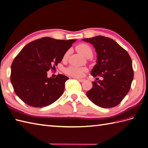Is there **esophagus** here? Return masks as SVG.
Listing matches in <instances>:
<instances>
[{
	"mask_svg": "<svg viewBox=\"0 0 148 148\" xmlns=\"http://www.w3.org/2000/svg\"><path fill=\"white\" fill-rule=\"evenodd\" d=\"M77 80H78V81H79L80 82H85V79H80V78H77Z\"/></svg>",
	"mask_w": 148,
	"mask_h": 148,
	"instance_id": "esophagus-1",
	"label": "esophagus"
}]
</instances>
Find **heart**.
I'll list each match as a JSON object with an SVG mask.
<instances>
[{
    "label": "heart",
    "mask_w": 148,
    "mask_h": 148,
    "mask_svg": "<svg viewBox=\"0 0 148 148\" xmlns=\"http://www.w3.org/2000/svg\"><path fill=\"white\" fill-rule=\"evenodd\" d=\"M76 49L77 51L81 53L83 56L90 58L93 56V50L92 48L88 45L86 44V43H81L77 46ZM70 55V50L64 53V59H66ZM88 71L87 68L85 67H77V66H70L66 68L64 70L65 73L67 74L69 76L76 77V78H80L84 75V73H86Z\"/></svg>",
    "instance_id": "1"
}]
</instances>
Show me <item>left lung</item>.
I'll list each match as a JSON object with an SVG mask.
<instances>
[{
  "instance_id": "obj_1",
  "label": "left lung",
  "mask_w": 148,
  "mask_h": 148,
  "mask_svg": "<svg viewBox=\"0 0 148 148\" xmlns=\"http://www.w3.org/2000/svg\"><path fill=\"white\" fill-rule=\"evenodd\" d=\"M83 40L92 44L97 53V64L91 75L93 77L103 78L102 80L92 82L93 87L86 92V95L93 103L100 107L111 108L117 106L130 90L134 77L130 56L109 38L97 36Z\"/></svg>"
}]
</instances>
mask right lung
Here are the masks:
<instances>
[{
  "mask_svg": "<svg viewBox=\"0 0 148 148\" xmlns=\"http://www.w3.org/2000/svg\"><path fill=\"white\" fill-rule=\"evenodd\" d=\"M75 41L45 37L31 41L21 49L12 63L10 82L14 92L25 103L43 107L62 95L69 78L62 74L55 78H48L47 72L62 62Z\"/></svg>",
  "mask_w": 148,
  "mask_h": 148,
  "instance_id": "right-lung-1",
  "label": "right lung"
}]
</instances>
